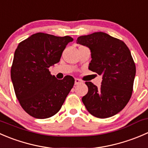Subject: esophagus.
I'll return each instance as SVG.
<instances>
[{
	"label": "esophagus",
	"mask_w": 148,
	"mask_h": 148,
	"mask_svg": "<svg viewBox=\"0 0 148 148\" xmlns=\"http://www.w3.org/2000/svg\"><path fill=\"white\" fill-rule=\"evenodd\" d=\"M82 81H81V80L79 79H75V81H74V84H75V85L82 84Z\"/></svg>",
	"instance_id": "esophagus-1"
}]
</instances>
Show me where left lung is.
<instances>
[{
	"instance_id": "8db88e82",
	"label": "left lung",
	"mask_w": 148,
	"mask_h": 148,
	"mask_svg": "<svg viewBox=\"0 0 148 148\" xmlns=\"http://www.w3.org/2000/svg\"><path fill=\"white\" fill-rule=\"evenodd\" d=\"M77 42L91 52L89 69L102 75L101 86L86 82L88 92L82 97L90 114L100 119L119 113L133 90L136 67L130 49L123 41L102 32L80 36Z\"/></svg>"
}]
</instances>
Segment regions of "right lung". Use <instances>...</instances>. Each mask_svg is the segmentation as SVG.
Masks as SVG:
<instances>
[{
	"instance_id": "obj_1",
	"label": "right lung",
	"mask_w": 148,
	"mask_h": 148,
	"mask_svg": "<svg viewBox=\"0 0 148 148\" xmlns=\"http://www.w3.org/2000/svg\"><path fill=\"white\" fill-rule=\"evenodd\" d=\"M69 36L38 32L18 44L14 53L11 77L22 108L36 119H47L59 111L74 84L71 76L59 80L48 69L59 62Z\"/></svg>"
}]
</instances>
